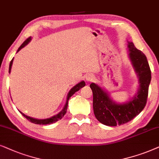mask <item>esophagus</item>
Segmentation results:
<instances>
[{"label":"esophagus","mask_w":159,"mask_h":159,"mask_svg":"<svg viewBox=\"0 0 159 159\" xmlns=\"http://www.w3.org/2000/svg\"><path fill=\"white\" fill-rule=\"evenodd\" d=\"M94 79H95V77L93 75H88L87 76H86V81H87L88 82H92V81H94Z\"/></svg>","instance_id":"1"}]
</instances>
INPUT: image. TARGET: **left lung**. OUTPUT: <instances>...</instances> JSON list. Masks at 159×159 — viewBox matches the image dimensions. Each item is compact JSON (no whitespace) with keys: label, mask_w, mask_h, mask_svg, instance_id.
<instances>
[{"label":"left lung","mask_w":159,"mask_h":159,"mask_svg":"<svg viewBox=\"0 0 159 159\" xmlns=\"http://www.w3.org/2000/svg\"><path fill=\"white\" fill-rule=\"evenodd\" d=\"M129 57L139 78V87L137 94L127 102L118 104L106 91L94 83L90 84L93 93V109L95 117L106 126H116L126 124L139 115L147 103L151 71L146 56L128 41Z\"/></svg>","instance_id":"8db88e82"}]
</instances>
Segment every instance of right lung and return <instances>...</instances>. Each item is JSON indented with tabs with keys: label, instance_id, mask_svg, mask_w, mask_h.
<instances>
[{
	"label": "right lung",
	"instance_id": "obj_1",
	"mask_svg": "<svg viewBox=\"0 0 159 159\" xmlns=\"http://www.w3.org/2000/svg\"><path fill=\"white\" fill-rule=\"evenodd\" d=\"M30 41H31V37H29L28 39H27L26 41H25L24 43H23L22 45L20 46V48H18L17 52H18L19 51H20V49H22L23 47H25V46H26L27 44ZM13 60H14V58L12 59L11 61L10 65H9V70H8V73H11V66H12V63H13ZM85 85H86L85 82L83 81L80 82V83H78V84H76L75 86H73V87L70 89V92H69L68 94H67L66 103H65V107H63L62 111H61V112H60V113H59L58 114H57V115L52 116V117L46 118V119H36V118H32V117H30V116H27L26 115H25V114L23 113H22V112H21V111H20V113L22 114V115L24 116L25 118H26L27 119L29 120V121H30V122L33 123V124H41V125H46V124H53V123L57 122V120H60L62 117H64L65 114L66 113L67 109V105H68V100H69V99L70 98V97L73 96V95L75 94L76 92H78V91L80 89H81L82 87H84V86H85Z\"/></svg>",
	"mask_w": 159,
	"mask_h": 159
}]
</instances>
